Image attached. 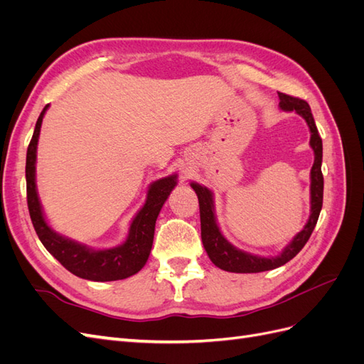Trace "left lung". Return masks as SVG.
<instances>
[{
    "label": "left lung",
    "instance_id": "obj_1",
    "mask_svg": "<svg viewBox=\"0 0 364 364\" xmlns=\"http://www.w3.org/2000/svg\"><path fill=\"white\" fill-rule=\"evenodd\" d=\"M279 97V107L282 111H296L305 121L311 132L310 146L314 151V164L311 168V213L308 218L304 229L297 234L290 243L284 247V250L278 257H258L252 255L245 250H240L232 246L229 241L220 232V228L215 220L214 213V200L213 193L208 190L206 186L193 182L191 188L196 191L197 199H199L200 206V229H202V241L203 247L208 253L209 259H211L218 269L234 273H258L273 270L277 267L284 266L285 262L293 259L297 253L302 250L308 238L311 237L314 226L317 223L318 214H321L322 203H323V174H322V138L318 135V130L316 127L314 118L311 114V109L305 100H301L297 97H291L287 94L278 92Z\"/></svg>",
    "mask_w": 364,
    "mask_h": 364
}]
</instances>
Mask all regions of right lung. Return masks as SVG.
<instances>
[{"label":"right lung","instance_id":"1","mask_svg":"<svg viewBox=\"0 0 364 364\" xmlns=\"http://www.w3.org/2000/svg\"><path fill=\"white\" fill-rule=\"evenodd\" d=\"M47 109L48 105L43 107L36 121V127L27 149L26 181L31 223L43 247L75 277L97 282L126 279L146 266L153 245V235H155L156 218L162 205L178 183V176L171 174L150 185L147 200L132 220L127 238L123 245L111 249H92L62 237L48 226L36 191V149L42 118Z\"/></svg>","mask_w":364,"mask_h":364}]
</instances>
